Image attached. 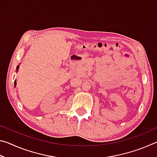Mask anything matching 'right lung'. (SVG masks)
Returning <instances> with one entry per match:
<instances>
[{
    "label": "right lung",
    "instance_id": "obj_1",
    "mask_svg": "<svg viewBox=\"0 0 157 157\" xmlns=\"http://www.w3.org/2000/svg\"><path fill=\"white\" fill-rule=\"evenodd\" d=\"M18 68H19V66H17V71L18 70ZM14 85L16 86V85H17V82L15 81V82H14Z\"/></svg>",
    "mask_w": 157,
    "mask_h": 157
}]
</instances>
